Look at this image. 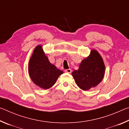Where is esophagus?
Here are the masks:
<instances>
[{
	"mask_svg": "<svg viewBox=\"0 0 129 129\" xmlns=\"http://www.w3.org/2000/svg\"><path fill=\"white\" fill-rule=\"evenodd\" d=\"M65 72L68 73H71V72H72V69H65Z\"/></svg>",
	"mask_w": 129,
	"mask_h": 129,
	"instance_id": "1",
	"label": "esophagus"
}]
</instances>
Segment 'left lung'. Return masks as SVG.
Here are the masks:
<instances>
[{
	"label": "left lung",
	"instance_id": "8db88e82",
	"mask_svg": "<svg viewBox=\"0 0 129 129\" xmlns=\"http://www.w3.org/2000/svg\"><path fill=\"white\" fill-rule=\"evenodd\" d=\"M105 73V65L102 58L95 50L91 51L90 56L83 60L78 70H75L72 76L78 86L88 90L101 82Z\"/></svg>",
	"mask_w": 129,
	"mask_h": 129
}]
</instances>
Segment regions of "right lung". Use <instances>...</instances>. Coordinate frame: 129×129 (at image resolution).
<instances>
[{"label": "right lung", "instance_id": "1", "mask_svg": "<svg viewBox=\"0 0 129 129\" xmlns=\"http://www.w3.org/2000/svg\"><path fill=\"white\" fill-rule=\"evenodd\" d=\"M30 77L36 85L45 89L55 84L58 77L63 73L49 61L41 45L37 46L30 57L28 65Z\"/></svg>", "mask_w": 129, "mask_h": 129}]
</instances>
